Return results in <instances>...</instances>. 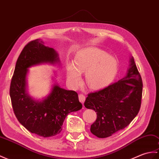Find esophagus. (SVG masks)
Masks as SVG:
<instances>
[{
    "mask_svg": "<svg viewBox=\"0 0 159 159\" xmlns=\"http://www.w3.org/2000/svg\"><path fill=\"white\" fill-rule=\"evenodd\" d=\"M79 101L82 103V104H84V101H85V96H84L83 94H79Z\"/></svg>",
    "mask_w": 159,
    "mask_h": 159,
    "instance_id": "esophagus-1",
    "label": "esophagus"
}]
</instances>
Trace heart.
I'll use <instances>...</instances> for the list:
<instances>
[{"label": "heart", "instance_id": "obj_1", "mask_svg": "<svg viewBox=\"0 0 159 159\" xmlns=\"http://www.w3.org/2000/svg\"><path fill=\"white\" fill-rule=\"evenodd\" d=\"M117 68L116 60L105 51L96 48L89 49L76 55L75 65L69 63L67 79L76 86L80 82V74L86 73L88 87L94 90L101 89L112 82Z\"/></svg>", "mask_w": 159, "mask_h": 159}]
</instances>
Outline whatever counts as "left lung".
<instances>
[{
  "mask_svg": "<svg viewBox=\"0 0 159 159\" xmlns=\"http://www.w3.org/2000/svg\"><path fill=\"white\" fill-rule=\"evenodd\" d=\"M126 76L102 89L89 93L84 105L95 110L97 119L90 131L99 138L111 136L134 120L141 107L143 83L134 57Z\"/></svg>",
  "mask_w": 159,
  "mask_h": 159,
  "instance_id": "left-lung-1",
  "label": "left lung"
}]
</instances>
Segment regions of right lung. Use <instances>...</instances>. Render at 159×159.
<instances>
[{
	"label": "right lung",
	"instance_id": "obj_1",
	"mask_svg": "<svg viewBox=\"0 0 159 159\" xmlns=\"http://www.w3.org/2000/svg\"><path fill=\"white\" fill-rule=\"evenodd\" d=\"M57 53L36 39L25 45L17 58L11 81L9 93L12 108L18 121L32 134L44 138L60 134L69 113L82 108L78 93L55 85L46 99L36 102L25 93L28 68L44 62L58 61Z\"/></svg>",
	"mask_w": 159,
	"mask_h": 159
}]
</instances>
